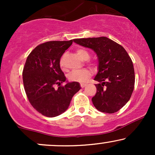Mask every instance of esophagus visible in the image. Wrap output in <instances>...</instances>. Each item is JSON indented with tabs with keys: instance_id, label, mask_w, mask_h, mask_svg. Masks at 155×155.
Listing matches in <instances>:
<instances>
[{
	"instance_id": "1",
	"label": "esophagus",
	"mask_w": 155,
	"mask_h": 155,
	"mask_svg": "<svg viewBox=\"0 0 155 155\" xmlns=\"http://www.w3.org/2000/svg\"><path fill=\"white\" fill-rule=\"evenodd\" d=\"M80 86H81V88H84L85 87V84H84L81 83V84H80Z\"/></svg>"
}]
</instances>
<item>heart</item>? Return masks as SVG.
<instances>
[{"instance_id": "obj_1", "label": "heart", "mask_w": 155, "mask_h": 155, "mask_svg": "<svg viewBox=\"0 0 155 155\" xmlns=\"http://www.w3.org/2000/svg\"><path fill=\"white\" fill-rule=\"evenodd\" d=\"M76 53L79 55V58L83 60H87L90 59V52L84 49L79 48V49H78L77 50H76ZM64 58H65V56L63 55V56L60 58L59 62L60 67L61 68L62 70H65V65H64ZM90 65H91L92 67H93L94 64L92 63H90ZM91 75V72H90V71L87 70V69H83V70L81 71H74L69 73V74H68L67 77L69 81L84 83L90 79Z\"/></svg>"}]
</instances>
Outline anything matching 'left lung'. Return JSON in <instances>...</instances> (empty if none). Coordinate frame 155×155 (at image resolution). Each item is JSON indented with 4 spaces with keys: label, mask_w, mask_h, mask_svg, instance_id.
Listing matches in <instances>:
<instances>
[{
    "label": "left lung",
    "mask_w": 155,
    "mask_h": 155,
    "mask_svg": "<svg viewBox=\"0 0 155 155\" xmlns=\"http://www.w3.org/2000/svg\"><path fill=\"white\" fill-rule=\"evenodd\" d=\"M75 43L93 49L98 58L95 80L97 92L92 101L98 111L113 114L128 102L135 85L133 62L120 44L106 37L74 39Z\"/></svg>",
    "instance_id": "obj_1"
}]
</instances>
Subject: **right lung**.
<instances>
[{
    "label": "right lung",
    "instance_id": "right-lung-1",
    "mask_svg": "<svg viewBox=\"0 0 155 155\" xmlns=\"http://www.w3.org/2000/svg\"><path fill=\"white\" fill-rule=\"evenodd\" d=\"M73 40L52 41L37 46L28 56L22 71L25 91L30 104L44 116L54 117L67 110L79 82L67 83L60 68V58ZM55 85L59 86L55 89Z\"/></svg>",
    "mask_w": 155,
    "mask_h": 155
}]
</instances>
